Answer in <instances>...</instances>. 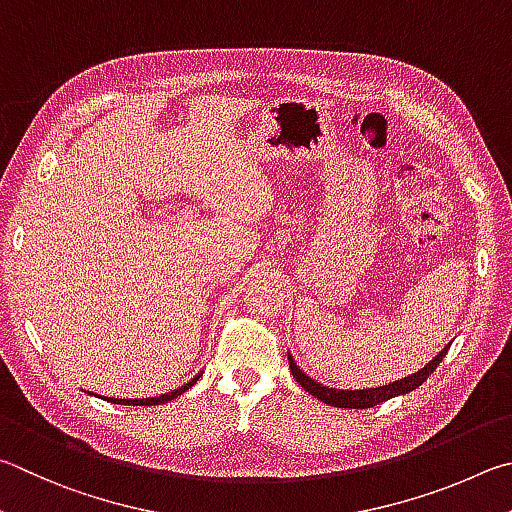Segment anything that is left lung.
<instances>
[{"label": "left lung", "mask_w": 512, "mask_h": 512, "mask_svg": "<svg viewBox=\"0 0 512 512\" xmlns=\"http://www.w3.org/2000/svg\"><path fill=\"white\" fill-rule=\"evenodd\" d=\"M447 355V348H443L441 353H438L432 362H429L425 369H420L418 373L409 375L405 380H398L393 384H384V387L378 389H362V391H339V389H328L324 384H317L315 380H310L306 373H303L297 364H294L292 357L290 360V371L294 375V380H297L303 389H306L310 396H315L317 400L326 402V405H333V407H342V409H371L375 405H382V402H387L396 396H402V393H409L418 389L420 384H423L429 375L436 371V366L443 362V357Z\"/></svg>", "instance_id": "8db88e82"}]
</instances>
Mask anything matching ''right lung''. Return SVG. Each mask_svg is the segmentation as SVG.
I'll return each mask as SVG.
<instances>
[{"mask_svg": "<svg viewBox=\"0 0 512 512\" xmlns=\"http://www.w3.org/2000/svg\"><path fill=\"white\" fill-rule=\"evenodd\" d=\"M197 378H200V375H197ZM197 378H193L191 382L188 384H184L182 389H175V391H170V393H164V396H159V398H141V400H119V398H110V402H116V405H137V407H150V405H161V402H168V400H173V398H177V396H182V393L188 389V387H193V384L197 382ZM107 400V398H105Z\"/></svg>", "mask_w": 512, "mask_h": 512, "instance_id": "add662e5", "label": "right lung"}]
</instances>
